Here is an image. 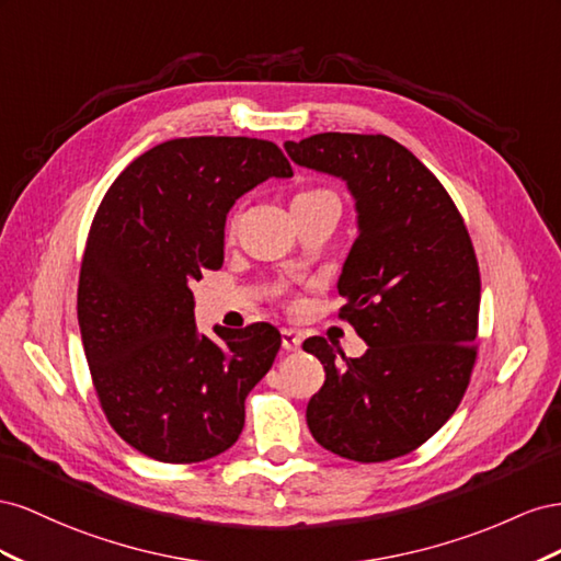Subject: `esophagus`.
Here are the masks:
<instances>
[{"instance_id":"34e87169","label":"esophagus","mask_w":561,"mask_h":561,"mask_svg":"<svg viewBox=\"0 0 561 561\" xmlns=\"http://www.w3.org/2000/svg\"><path fill=\"white\" fill-rule=\"evenodd\" d=\"M300 343H302L300 333H296V331H291V329H284V331H282V345H284V350L296 352V350H300Z\"/></svg>"}]
</instances>
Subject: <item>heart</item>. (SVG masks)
<instances>
[{
  "instance_id": "1",
  "label": "heart",
  "mask_w": 561,
  "mask_h": 561,
  "mask_svg": "<svg viewBox=\"0 0 561 561\" xmlns=\"http://www.w3.org/2000/svg\"><path fill=\"white\" fill-rule=\"evenodd\" d=\"M327 190H310V192H302V195H298V197H310V195H324Z\"/></svg>"
}]
</instances>
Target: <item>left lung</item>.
Segmentation results:
<instances>
[{"mask_svg": "<svg viewBox=\"0 0 561 561\" xmlns=\"http://www.w3.org/2000/svg\"><path fill=\"white\" fill-rule=\"evenodd\" d=\"M284 148L347 183L359 228L339 317L369 350L352 359L319 335L302 343L327 371L308 427L357 462L411 454L451 419L477 359L482 282L466 222L435 173L388 136L329 131Z\"/></svg>", "mask_w": 561, "mask_h": 561, "instance_id": "obj_1", "label": "left lung"}]
</instances>
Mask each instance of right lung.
I'll return each mask as SVG.
<instances>
[{
	"label": "right lung",
	"mask_w": 561,
	"mask_h": 561,
	"mask_svg": "<svg viewBox=\"0 0 561 561\" xmlns=\"http://www.w3.org/2000/svg\"><path fill=\"white\" fill-rule=\"evenodd\" d=\"M294 169L270 140L173 138L136 157L93 216L77 319L107 423L162 462L209 460L242 435L244 399L282 335L259 322L199 335L190 284L222 265L232 204Z\"/></svg>",
	"instance_id": "obj_1"
}]
</instances>
